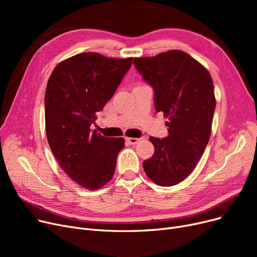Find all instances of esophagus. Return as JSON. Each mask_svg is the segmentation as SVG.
Returning <instances> with one entry per match:
<instances>
[{"label":"esophagus","mask_w":257,"mask_h":257,"mask_svg":"<svg viewBox=\"0 0 257 257\" xmlns=\"http://www.w3.org/2000/svg\"><path fill=\"white\" fill-rule=\"evenodd\" d=\"M140 142V139L136 138H126V143L128 145H137Z\"/></svg>","instance_id":"34e87169"}]
</instances>
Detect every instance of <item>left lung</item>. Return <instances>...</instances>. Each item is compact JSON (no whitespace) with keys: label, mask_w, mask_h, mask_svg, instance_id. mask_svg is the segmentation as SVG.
Returning a JSON list of instances; mask_svg holds the SVG:
<instances>
[{"label":"left lung","mask_w":257,"mask_h":257,"mask_svg":"<svg viewBox=\"0 0 257 257\" xmlns=\"http://www.w3.org/2000/svg\"><path fill=\"white\" fill-rule=\"evenodd\" d=\"M134 65L154 89L157 112L169 118V136L150 138L154 154L144 170L160 186L176 185L196 168L209 142L215 98L209 72L180 50L134 58Z\"/></svg>","instance_id":"1"}]
</instances>
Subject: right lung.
<instances>
[{
    "label": "right lung",
    "mask_w": 257,
    "mask_h": 257,
    "mask_svg": "<svg viewBox=\"0 0 257 257\" xmlns=\"http://www.w3.org/2000/svg\"><path fill=\"white\" fill-rule=\"evenodd\" d=\"M132 58L85 52L53 70L45 94L47 139L59 166L78 184L99 190L114 174L125 146L121 138L102 137L91 124L131 67Z\"/></svg>",
    "instance_id": "1"
}]
</instances>
